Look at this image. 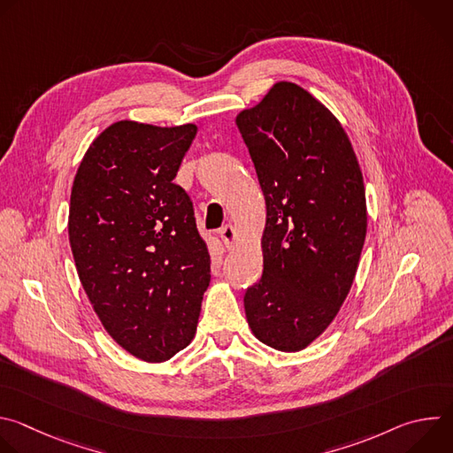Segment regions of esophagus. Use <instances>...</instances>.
I'll use <instances>...</instances> for the list:
<instances>
[{"instance_id":"1","label":"esophagus","mask_w":453,"mask_h":453,"mask_svg":"<svg viewBox=\"0 0 453 453\" xmlns=\"http://www.w3.org/2000/svg\"><path fill=\"white\" fill-rule=\"evenodd\" d=\"M220 238H222V242H224V245L227 247V249H231V247H234V242H236V231H234V227L233 226H224L222 229H220Z\"/></svg>"}]
</instances>
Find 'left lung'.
Returning a JSON list of instances; mask_svg holds the SVG:
<instances>
[{
    "label": "left lung",
    "mask_w": 453,
    "mask_h": 453,
    "mask_svg": "<svg viewBox=\"0 0 453 453\" xmlns=\"http://www.w3.org/2000/svg\"><path fill=\"white\" fill-rule=\"evenodd\" d=\"M260 180L264 274L245 290L257 341L299 351L339 313L367 231L362 172L339 119L308 91L278 82L236 116Z\"/></svg>",
    "instance_id": "8db88e82"
}]
</instances>
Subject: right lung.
Wrapping results in <instances>:
<instances>
[{"instance_id": "obj_1", "label": "right lung", "mask_w": 453, "mask_h": 453, "mask_svg": "<svg viewBox=\"0 0 453 453\" xmlns=\"http://www.w3.org/2000/svg\"><path fill=\"white\" fill-rule=\"evenodd\" d=\"M197 127L116 121L88 149L68 233L81 283L107 334L165 362L197 330L211 260L188 193L173 182Z\"/></svg>"}]
</instances>
